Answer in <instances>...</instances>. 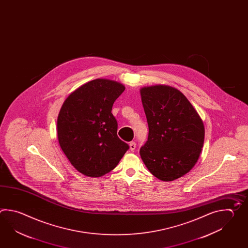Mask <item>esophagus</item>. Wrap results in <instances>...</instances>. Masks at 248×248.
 <instances>
[{"label": "esophagus", "mask_w": 248, "mask_h": 248, "mask_svg": "<svg viewBox=\"0 0 248 248\" xmlns=\"http://www.w3.org/2000/svg\"><path fill=\"white\" fill-rule=\"evenodd\" d=\"M129 146H130V150L133 152L135 150V148H136V143L134 141L130 142Z\"/></svg>", "instance_id": "34e87169"}]
</instances>
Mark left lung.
Returning <instances> with one entry per match:
<instances>
[{"instance_id":"obj_1","label":"left lung","mask_w":248,"mask_h":248,"mask_svg":"<svg viewBox=\"0 0 248 248\" xmlns=\"http://www.w3.org/2000/svg\"><path fill=\"white\" fill-rule=\"evenodd\" d=\"M140 94L149 130L140 156L155 177L175 180L197 162L205 136L202 121L186 97L174 87L147 86Z\"/></svg>"}]
</instances>
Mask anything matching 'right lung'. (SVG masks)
I'll use <instances>...</instances> for the list:
<instances>
[{
  "label": "right lung",
  "instance_id": "1",
  "mask_svg": "<svg viewBox=\"0 0 248 248\" xmlns=\"http://www.w3.org/2000/svg\"><path fill=\"white\" fill-rule=\"evenodd\" d=\"M124 89L118 82L98 78L78 88L62 106L57 118L60 147L86 176L111 171L130 147L117 136V121L111 113Z\"/></svg>",
  "mask_w": 248,
  "mask_h": 248
}]
</instances>
